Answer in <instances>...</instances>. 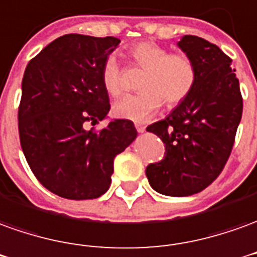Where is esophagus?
Returning <instances> with one entry per match:
<instances>
[{
    "mask_svg": "<svg viewBox=\"0 0 257 257\" xmlns=\"http://www.w3.org/2000/svg\"><path fill=\"white\" fill-rule=\"evenodd\" d=\"M135 126H136V131H138L139 134H143V132L146 131V126H143V125H139V123H136Z\"/></svg>",
    "mask_w": 257,
    "mask_h": 257,
    "instance_id": "1",
    "label": "esophagus"
}]
</instances>
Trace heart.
<instances>
[{
    "label": "heart",
    "instance_id": "heart-1",
    "mask_svg": "<svg viewBox=\"0 0 257 257\" xmlns=\"http://www.w3.org/2000/svg\"><path fill=\"white\" fill-rule=\"evenodd\" d=\"M132 60L147 68L142 80V93L116 100L112 112L116 118L136 123L149 122L160 110L163 98L168 105H178L191 94L196 80V68L185 54H170L154 41H141L129 50ZM104 89L111 96L123 90L122 71L115 57H108L101 69Z\"/></svg>",
    "mask_w": 257,
    "mask_h": 257
}]
</instances>
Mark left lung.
Instances as JSON below:
<instances>
[{
	"instance_id": "obj_1",
	"label": "left lung",
	"mask_w": 257,
	"mask_h": 257,
	"mask_svg": "<svg viewBox=\"0 0 257 257\" xmlns=\"http://www.w3.org/2000/svg\"><path fill=\"white\" fill-rule=\"evenodd\" d=\"M196 68L191 94L166 116L146 128L166 145L160 163L149 164L146 177L166 196H189L220 175L234 145L242 116L239 80L231 58L216 44L185 35L177 44Z\"/></svg>"
}]
</instances>
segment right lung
<instances>
[{
	"label": "right lung",
	"mask_w": 257,
	"mask_h": 257,
	"mask_svg": "<svg viewBox=\"0 0 257 257\" xmlns=\"http://www.w3.org/2000/svg\"><path fill=\"white\" fill-rule=\"evenodd\" d=\"M116 37L65 35L50 43L26 66L19 105V138L30 170L44 188L72 200L96 199L108 191L114 159L136 139L132 121L111 119L101 82Z\"/></svg>",
	"instance_id": "add662e5"
}]
</instances>
